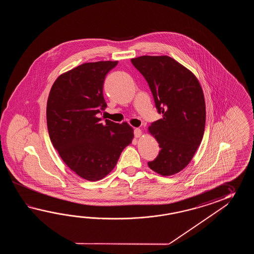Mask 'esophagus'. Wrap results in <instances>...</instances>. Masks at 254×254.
<instances>
[{"instance_id": "34e87169", "label": "esophagus", "mask_w": 254, "mask_h": 254, "mask_svg": "<svg viewBox=\"0 0 254 254\" xmlns=\"http://www.w3.org/2000/svg\"><path fill=\"white\" fill-rule=\"evenodd\" d=\"M140 135H141V129H139V128L134 129L135 138H139V137H140Z\"/></svg>"}]
</instances>
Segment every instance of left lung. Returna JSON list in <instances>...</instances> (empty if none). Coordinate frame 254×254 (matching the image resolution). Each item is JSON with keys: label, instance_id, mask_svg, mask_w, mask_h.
Listing matches in <instances>:
<instances>
[{"label": "left lung", "instance_id": "left-lung-1", "mask_svg": "<svg viewBox=\"0 0 254 254\" xmlns=\"http://www.w3.org/2000/svg\"><path fill=\"white\" fill-rule=\"evenodd\" d=\"M130 61L145 78L162 114L148 128L161 148L148 166L162 176L180 173L194 156L204 133L205 101L200 82L167 55H143Z\"/></svg>", "mask_w": 254, "mask_h": 254}]
</instances>
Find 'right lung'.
Wrapping results in <instances>:
<instances>
[{
  "label": "right lung",
  "mask_w": 254,
  "mask_h": 254,
  "mask_svg": "<svg viewBox=\"0 0 254 254\" xmlns=\"http://www.w3.org/2000/svg\"><path fill=\"white\" fill-rule=\"evenodd\" d=\"M117 61L85 63L54 81L46 108L50 139L72 172L95 182L111 173L122 151L131 143L133 129L98 117L106 108L103 83Z\"/></svg>",
  "instance_id": "1"
}]
</instances>
